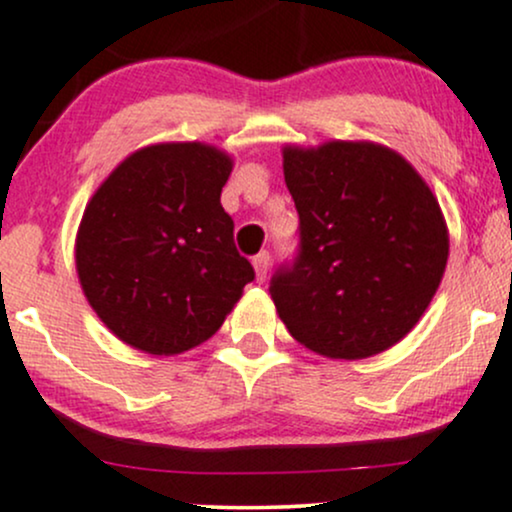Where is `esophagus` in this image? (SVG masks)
I'll return each mask as SVG.
<instances>
[{
  "instance_id": "obj_1",
  "label": "esophagus",
  "mask_w": 512,
  "mask_h": 512,
  "mask_svg": "<svg viewBox=\"0 0 512 512\" xmlns=\"http://www.w3.org/2000/svg\"><path fill=\"white\" fill-rule=\"evenodd\" d=\"M252 264H255L257 279L264 281V276H267V269H269V252H267V250H262L260 255L252 257Z\"/></svg>"
}]
</instances>
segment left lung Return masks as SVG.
<instances>
[{
	"label": "left lung",
	"mask_w": 512,
	"mask_h": 512,
	"mask_svg": "<svg viewBox=\"0 0 512 512\" xmlns=\"http://www.w3.org/2000/svg\"><path fill=\"white\" fill-rule=\"evenodd\" d=\"M298 250L269 281L293 339L330 358L390 349L419 322L445 262L448 228L421 175L368 142L284 149Z\"/></svg>",
	"instance_id": "obj_1"
}]
</instances>
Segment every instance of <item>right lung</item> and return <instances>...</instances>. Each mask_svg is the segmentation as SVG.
Wrapping results in <instances>:
<instances>
[{"label":"right lung","mask_w":512,"mask_h":512,"mask_svg":"<svg viewBox=\"0 0 512 512\" xmlns=\"http://www.w3.org/2000/svg\"><path fill=\"white\" fill-rule=\"evenodd\" d=\"M231 168L207 144L146 146L91 197L76 272L91 308L125 344L173 356L207 342L255 279L221 207Z\"/></svg>","instance_id":"1"}]
</instances>
